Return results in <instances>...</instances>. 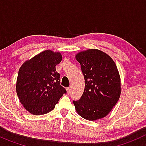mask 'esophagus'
<instances>
[{
	"mask_svg": "<svg viewBox=\"0 0 146 146\" xmlns=\"http://www.w3.org/2000/svg\"><path fill=\"white\" fill-rule=\"evenodd\" d=\"M66 91H67V94H69L71 93V91H72V88L71 87H69V88H66Z\"/></svg>",
	"mask_w": 146,
	"mask_h": 146,
	"instance_id": "obj_1",
	"label": "esophagus"
}]
</instances>
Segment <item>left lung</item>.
I'll list each match as a JSON object with an SVG mask.
<instances>
[{
  "instance_id": "obj_1",
  "label": "left lung",
  "mask_w": 146,
  "mask_h": 146,
  "mask_svg": "<svg viewBox=\"0 0 146 146\" xmlns=\"http://www.w3.org/2000/svg\"><path fill=\"white\" fill-rule=\"evenodd\" d=\"M85 89L80 99L73 101L76 111L83 118L95 121L105 117L121 95V78L117 66L108 54L96 49L79 52Z\"/></svg>"
}]
</instances>
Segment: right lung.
Listing matches in <instances>:
<instances>
[{
  "mask_svg": "<svg viewBox=\"0 0 146 146\" xmlns=\"http://www.w3.org/2000/svg\"><path fill=\"white\" fill-rule=\"evenodd\" d=\"M62 60L60 52L45 50L20 67L16 91L20 102L33 115L46 114L55 108L66 89L60 86L55 66Z\"/></svg>",
  "mask_w": 146,
  "mask_h": 146,
  "instance_id": "right-lung-1",
  "label": "right lung"
}]
</instances>
